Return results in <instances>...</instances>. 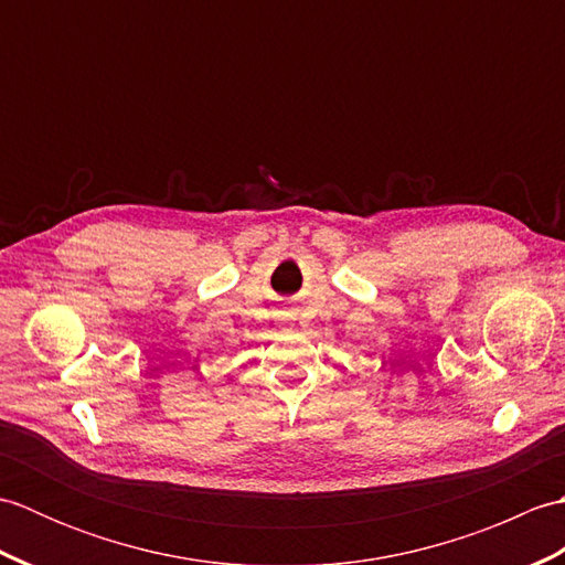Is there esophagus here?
Masks as SVG:
<instances>
[{"instance_id": "esophagus-1", "label": "esophagus", "mask_w": 565, "mask_h": 565, "mask_svg": "<svg viewBox=\"0 0 565 565\" xmlns=\"http://www.w3.org/2000/svg\"><path fill=\"white\" fill-rule=\"evenodd\" d=\"M281 326H291V316H284L281 318Z\"/></svg>"}]
</instances>
